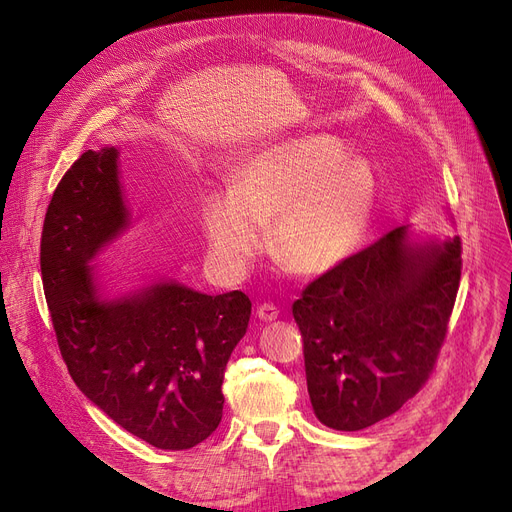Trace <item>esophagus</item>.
Segmentation results:
<instances>
[{
  "label": "esophagus",
  "instance_id": "obj_1",
  "mask_svg": "<svg viewBox=\"0 0 512 512\" xmlns=\"http://www.w3.org/2000/svg\"><path fill=\"white\" fill-rule=\"evenodd\" d=\"M278 314H280L278 308L272 306V304L257 306V316H259V320H263V323H272V320L278 318Z\"/></svg>",
  "mask_w": 512,
  "mask_h": 512
}]
</instances>
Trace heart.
<instances>
[{"mask_svg": "<svg viewBox=\"0 0 512 512\" xmlns=\"http://www.w3.org/2000/svg\"><path fill=\"white\" fill-rule=\"evenodd\" d=\"M377 179L363 158L329 135H304L259 149L234 175L232 192L208 194L200 232L213 270L240 280L266 244L282 268L318 278L365 238Z\"/></svg>", "mask_w": 512, "mask_h": 512, "instance_id": "obj_1", "label": "heart"}]
</instances>
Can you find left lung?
Here are the masks:
<instances>
[{"label": "left lung", "mask_w": 512, "mask_h": 512, "mask_svg": "<svg viewBox=\"0 0 512 512\" xmlns=\"http://www.w3.org/2000/svg\"><path fill=\"white\" fill-rule=\"evenodd\" d=\"M462 274L460 236L388 232L293 304L316 418L363 430L399 411L437 363Z\"/></svg>", "instance_id": "obj_1"}]
</instances>
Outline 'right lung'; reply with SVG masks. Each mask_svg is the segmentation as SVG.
<instances>
[{
  "instance_id": "add662e5",
  "label": "right lung",
  "mask_w": 512,
  "mask_h": 512,
  "mask_svg": "<svg viewBox=\"0 0 512 512\" xmlns=\"http://www.w3.org/2000/svg\"><path fill=\"white\" fill-rule=\"evenodd\" d=\"M132 223L120 149L84 151L50 200L42 278L63 361L88 401L158 449H189L223 415V373L251 299L206 295L173 278L111 295L92 263Z\"/></svg>"
}]
</instances>
